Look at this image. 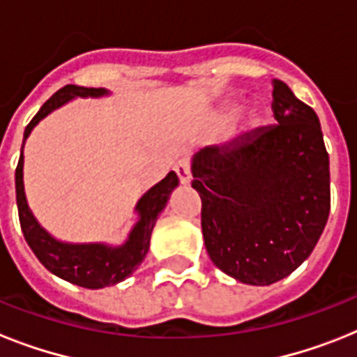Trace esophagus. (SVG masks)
<instances>
[{"mask_svg": "<svg viewBox=\"0 0 357 357\" xmlns=\"http://www.w3.org/2000/svg\"><path fill=\"white\" fill-rule=\"evenodd\" d=\"M176 172H178V178L179 181H181V185H189L190 183V162L185 161V159H181V161L176 165Z\"/></svg>", "mask_w": 357, "mask_h": 357, "instance_id": "34e87169", "label": "esophagus"}]
</instances>
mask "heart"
Here are the masks:
<instances>
[{
	"label": "heart",
	"instance_id": "b5f03b06",
	"mask_svg": "<svg viewBox=\"0 0 357 357\" xmlns=\"http://www.w3.org/2000/svg\"><path fill=\"white\" fill-rule=\"evenodd\" d=\"M241 109H243V103L237 102V100L222 103L215 113V120H217V123L224 126V123L231 122L241 113ZM263 123H265V113L259 107H252L248 113L244 114V123L238 131V137H252L263 128Z\"/></svg>",
	"mask_w": 357,
	"mask_h": 357
}]
</instances>
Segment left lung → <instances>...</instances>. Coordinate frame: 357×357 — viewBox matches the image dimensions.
I'll return each mask as SVG.
<instances>
[{"instance_id": "obj_1", "label": "left lung", "mask_w": 357, "mask_h": 357, "mask_svg": "<svg viewBox=\"0 0 357 357\" xmlns=\"http://www.w3.org/2000/svg\"><path fill=\"white\" fill-rule=\"evenodd\" d=\"M278 126L235 150L192 155L202 234L211 261L246 285H271L304 263L330 215V159L319 116L272 79Z\"/></svg>"}]
</instances>
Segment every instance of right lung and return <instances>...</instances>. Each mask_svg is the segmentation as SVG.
I'll list each match as a JSON object with an SVG mask.
<instances>
[{
    "label": "right lung",
    "mask_w": 357,
    "mask_h": 357,
    "mask_svg": "<svg viewBox=\"0 0 357 357\" xmlns=\"http://www.w3.org/2000/svg\"><path fill=\"white\" fill-rule=\"evenodd\" d=\"M111 96L107 89H86V86L66 85L55 92L35 114L24 131L22 153L16 167V204H18L20 224L29 248L35 252L42 265L64 282L74 283L85 289H103L116 285L133 274L144 261L150 250V237L157 218L167 207L168 198L178 189L179 179L176 172H168L165 178L140 196L135 215L137 220L129 229L126 241L120 244L107 243H66L53 237L31 211L24 187V146L36 123L52 114L55 109L70 103L77 98H105Z\"/></svg>",
    "instance_id": "obj_1"
}]
</instances>
